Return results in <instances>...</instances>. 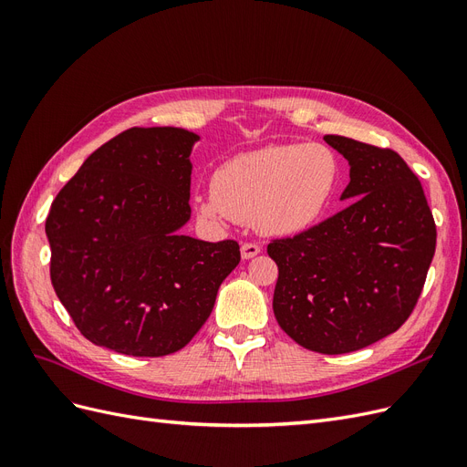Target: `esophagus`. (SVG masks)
Listing matches in <instances>:
<instances>
[{
  "mask_svg": "<svg viewBox=\"0 0 467 467\" xmlns=\"http://www.w3.org/2000/svg\"><path fill=\"white\" fill-rule=\"evenodd\" d=\"M261 253V245L257 244H244L242 245V257L247 261V259H253L255 255H259Z\"/></svg>",
  "mask_w": 467,
  "mask_h": 467,
  "instance_id": "34e87169",
  "label": "esophagus"
}]
</instances>
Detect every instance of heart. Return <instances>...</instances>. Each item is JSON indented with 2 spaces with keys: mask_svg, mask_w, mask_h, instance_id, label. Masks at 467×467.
Returning <instances> with one entry per match:
<instances>
[{
  "mask_svg": "<svg viewBox=\"0 0 467 467\" xmlns=\"http://www.w3.org/2000/svg\"><path fill=\"white\" fill-rule=\"evenodd\" d=\"M343 163L329 146L275 144L222 163L196 208L212 222H251L263 235L307 232L327 214Z\"/></svg>",
  "mask_w": 467,
  "mask_h": 467,
  "instance_id": "b5f03b06",
  "label": "heart"
}]
</instances>
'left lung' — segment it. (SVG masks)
I'll return each instance as SVG.
<instances>
[{"mask_svg": "<svg viewBox=\"0 0 467 467\" xmlns=\"http://www.w3.org/2000/svg\"><path fill=\"white\" fill-rule=\"evenodd\" d=\"M350 165L335 216L268 244L278 266L273 309L290 338L345 355L398 331L425 286L436 225L420 181L393 150L323 138Z\"/></svg>", "mask_w": 467, "mask_h": 467, "instance_id": "1", "label": "left lung"}]
</instances>
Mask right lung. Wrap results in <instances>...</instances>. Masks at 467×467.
I'll list each match as a JSON object with an SVG mask.
<instances>
[{"mask_svg":"<svg viewBox=\"0 0 467 467\" xmlns=\"http://www.w3.org/2000/svg\"><path fill=\"white\" fill-rule=\"evenodd\" d=\"M199 140L173 126L129 129L56 194L47 218L52 286L93 345L129 357L181 350L242 259L234 239L181 234Z\"/></svg>","mask_w":467,"mask_h":467,"instance_id":"1","label":"right lung"}]
</instances>
